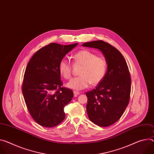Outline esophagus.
Masks as SVG:
<instances>
[{
    "mask_svg": "<svg viewBox=\"0 0 154 154\" xmlns=\"http://www.w3.org/2000/svg\"><path fill=\"white\" fill-rule=\"evenodd\" d=\"M74 96L76 97V96H77V95L80 94V92H79L77 91H74Z\"/></svg>",
    "mask_w": 154,
    "mask_h": 154,
    "instance_id": "esophagus-1",
    "label": "esophagus"
}]
</instances>
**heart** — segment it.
<instances>
[{
	"instance_id": "obj_1",
	"label": "heart",
	"mask_w": 154,
	"mask_h": 154,
	"mask_svg": "<svg viewBox=\"0 0 154 154\" xmlns=\"http://www.w3.org/2000/svg\"><path fill=\"white\" fill-rule=\"evenodd\" d=\"M75 64H82L80 71V76L70 80L67 86L75 90H81L91 85L97 84L105 76L107 63L106 60L97 56L93 52L87 50H80L73 56ZM59 71L66 79H69L72 74V66L67 59H63L59 63Z\"/></svg>"
}]
</instances>
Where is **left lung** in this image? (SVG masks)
<instances>
[{"instance_id":"8db88e82","label":"left lung","mask_w":154,"mask_h":154,"mask_svg":"<svg viewBox=\"0 0 154 154\" xmlns=\"http://www.w3.org/2000/svg\"><path fill=\"white\" fill-rule=\"evenodd\" d=\"M82 46L100 50L106 59V73L95 89L86 93V108L92 122L100 127H109L120 119L129 103L131 82L129 69L121 53L103 40L86 42Z\"/></svg>"}]
</instances>
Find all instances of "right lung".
I'll use <instances>...</instances> for the list:
<instances>
[{
  "mask_svg": "<svg viewBox=\"0 0 154 154\" xmlns=\"http://www.w3.org/2000/svg\"><path fill=\"white\" fill-rule=\"evenodd\" d=\"M78 43H51L38 50L24 72L22 91L31 116L40 125L51 128L65 119L64 107L73 97L71 89L61 87L59 63Z\"/></svg>",
  "mask_w": 154,
  "mask_h": 154,
  "instance_id": "right-lung-1",
  "label": "right lung"
}]
</instances>
